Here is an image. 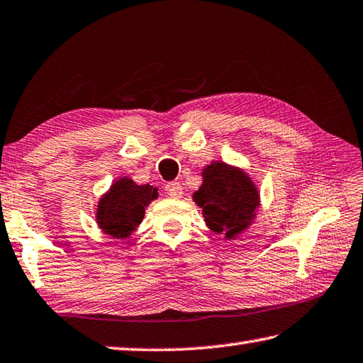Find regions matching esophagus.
I'll use <instances>...</instances> for the list:
<instances>
[{
    "label": "esophagus",
    "instance_id": "1",
    "mask_svg": "<svg viewBox=\"0 0 363 363\" xmlns=\"http://www.w3.org/2000/svg\"><path fill=\"white\" fill-rule=\"evenodd\" d=\"M166 193L169 197H174V199H179L183 196V188L179 182H170L166 184Z\"/></svg>",
    "mask_w": 363,
    "mask_h": 363
}]
</instances>
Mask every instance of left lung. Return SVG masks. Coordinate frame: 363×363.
<instances>
[{"mask_svg":"<svg viewBox=\"0 0 363 363\" xmlns=\"http://www.w3.org/2000/svg\"><path fill=\"white\" fill-rule=\"evenodd\" d=\"M210 230L234 240L255 223L261 207L256 183L243 169L213 161L202 169V184L193 194Z\"/></svg>","mask_w":363,"mask_h":363,"instance_id":"8db88e82","label":"left lung"}]
</instances>
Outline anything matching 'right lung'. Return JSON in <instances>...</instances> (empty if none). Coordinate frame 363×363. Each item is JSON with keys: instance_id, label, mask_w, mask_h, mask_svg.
Returning <instances> with one entry per match:
<instances>
[{"instance_id": "obj_1", "label": "right lung", "mask_w": 363, "mask_h": 363, "mask_svg": "<svg viewBox=\"0 0 363 363\" xmlns=\"http://www.w3.org/2000/svg\"><path fill=\"white\" fill-rule=\"evenodd\" d=\"M158 197V188L138 184L129 177L115 180L101 196L96 224L107 237L126 240L145 216V208Z\"/></svg>"}]
</instances>
